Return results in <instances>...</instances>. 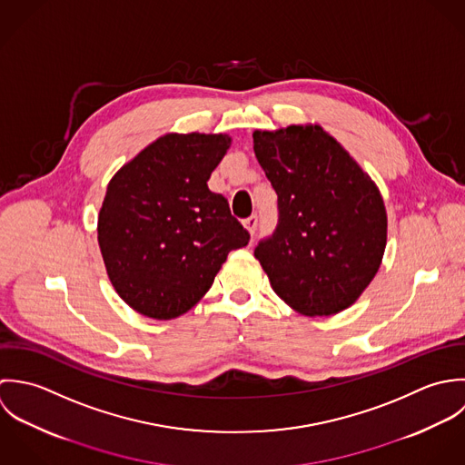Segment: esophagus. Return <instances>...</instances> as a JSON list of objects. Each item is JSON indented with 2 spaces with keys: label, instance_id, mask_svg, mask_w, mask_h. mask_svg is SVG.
Here are the masks:
<instances>
[{
  "label": "esophagus",
  "instance_id": "esophagus-1",
  "mask_svg": "<svg viewBox=\"0 0 465 465\" xmlns=\"http://www.w3.org/2000/svg\"><path fill=\"white\" fill-rule=\"evenodd\" d=\"M244 226H246V230H248L252 235H255L257 226H259V215L253 213V215H250L248 219H244Z\"/></svg>",
  "mask_w": 465,
  "mask_h": 465
}]
</instances>
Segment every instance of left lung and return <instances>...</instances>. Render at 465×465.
Listing matches in <instances>:
<instances>
[{
    "instance_id": "obj_1",
    "label": "left lung",
    "mask_w": 465,
    "mask_h": 465,
    "mask_svg": "<svg viewBox=\"0 0 465 465\" xmlns=\"http://www.w3.org/2000/svg\"><path fill=\"white\" fill-rule=\"evenodd\" d=\"M253 151L279 195L277 228L255 248L273 291L307 316L351 307L386 246L377 186L320 125L255 131Z\"/></svg>"
}]
</instances>
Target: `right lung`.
I'll list each match as a JSON object with an SVG mask.
<instances>
[{
    "mask_svg": "<svg viewBox=\"0 0 465 465\" xmlns=\"http://www.w3.org/2000/svg\"><path fill=\"white\" fill-rule=\"evenodd\" d=\"M228 147L226 134H165L109 182L98 246L113 287L140 314H183L250 242L226 197L206 185Z\"/></svg>",
    "mask_w": 465,
    "mask_h": 465,
    "instance_id": "1",
    "label": "right lung"
}]
</instances>
